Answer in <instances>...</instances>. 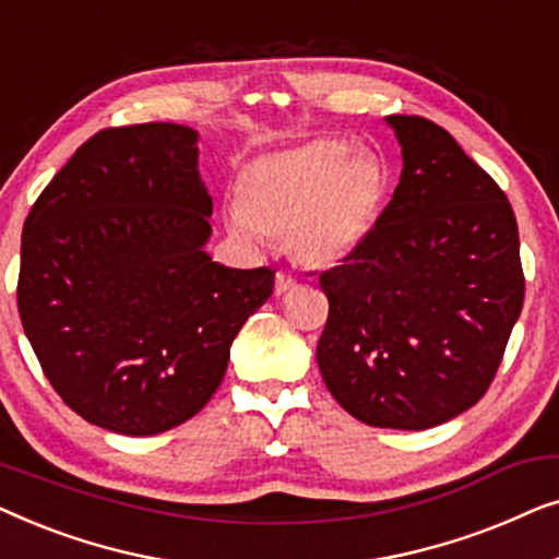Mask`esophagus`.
I'll return each instance as SVG.
<instances>
[{
    "mask_svg": "<svg viewBox=\"0 0 559 559\" xmlns=\"http://www.w3.org/2000/svg\"><path fill=\"white\" fill-rule=\"evenodd\" d=\"M295 285H297V280L289 272H277V277H274V293L277 295L289 293Z\"/></svg>",
    "mask_w": 559,
    "mask_h": 559,
    "instance_id": "34e87169",
    "label": "esophagus"
}]
</instances>
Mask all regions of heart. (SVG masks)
Instances as JSON below:
<instances>
[{"mask_svg": "<svg viewBox=\"0 0 559 559\" xmlns=\"http://www.w3.org/2000/svg\"><path fill=\"white\" fill-rule=\"evenodd\" d=\"M236 195V234L282 239L295 262L328 270L354 257L377 231L389 180L373 152L320 136L249 163Z\"/></svg>", "mask_w": 559, "mask_h": 559, "instance_id": "obj_1", "label": "heart"}]
</instances>
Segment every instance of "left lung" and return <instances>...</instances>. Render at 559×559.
<instances>
[{
	"label": "left lung",
	"instance_id": "obj_1",
	"mask_svg": "<svg viewBox=\"0 0 559 559\" xmlns=\"http://www.w3.org/2000/svg\"><path fill=\"white\" fill-rule=\"evenodd\" d=\"M402 178L371 239L320 274L318 366L371 427L427 430L471 409L524 305L514 211L491 175L423 117L384 119Z\"/></svg>",
	"mask_w": 559,
	"mask_h": 559
}]
</instances>
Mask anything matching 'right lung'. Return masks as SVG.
I'll return each instance as SVG.
<instances>
[{
  "label": "right lung",
  "instance_id": "obj_1",
  "mask_svg": "<svg viewBox=\"0 0 559 559\" xmlns=\"http://www.w3.org/2000/svg\"><path fill=\"white\" fill-rule=\"evenodd\" d=\"M198 132L104 129L48 182L22 228L17 308L45 377L104 430L157 435L201 412L274 272L213 262Z\"/></svg>",
  "mask_w": 559,
  "mask_h": 559
}]
</instances>
